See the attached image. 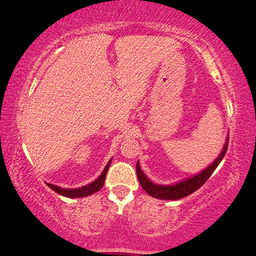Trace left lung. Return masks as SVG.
<instances>
[{
  "label": "left lung",
  "mask_w": 256,
  "mask_h": 256,
  "mask_svg": "<svg viewBox=\"0 0 256 256\" xmlns=\"http://www.w3.org/2000/svg\"><path fill=\"white\" fill-rule=\"evenodd\" d=\"M228 148V138L226 141L224 146V149L220 152L218 158H215V161L210 166H208L207 168L204 169L201 172L194 175V176L186 178V180L178 182L175 184H168V186H162V184H155L149 180V178L144 174V172L141 170L140 164L138 161L136 162V174H138V182H140L141 187L144 188V192H147V194L150 195V196L155 198H161V200H178V198H182L184 196H188L189 194L194 193L195 190H198V188L202 187L204 184V182L210 178V175L213 174L215 169L222 158H224L226 152H227Z\"/></svg>",
  "instance_id": "obj_1"
}]
</instances>
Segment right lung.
Returning <instances> with one entry per match:
<instances>
[{"label": "right lung", "instance_id": "right-lung-1", "mask_svg": "<svg viewBox=\"0 0 256 256\" xmlns=\"http://www.w3.org/2000/svg\"><path fill=\"white\" fill-rule=\"evenodd\" d=\"M110 164H112V158L109 160V162L106 166L104 172H101V175L96 178L95 181H92V184H89L87 186H84V187L81 188H74V189H67V188H61L58 187V186H54V184H47L49 188H52V190L56 192V193L62 195V196H66V198H84V196H89V195L96 193V192H98L100 189L104 187V180H106V175H107V172H108V168L110 167Z\"/></svg>", "mask_w": 256, "mask_h": 256}]
</instances>
